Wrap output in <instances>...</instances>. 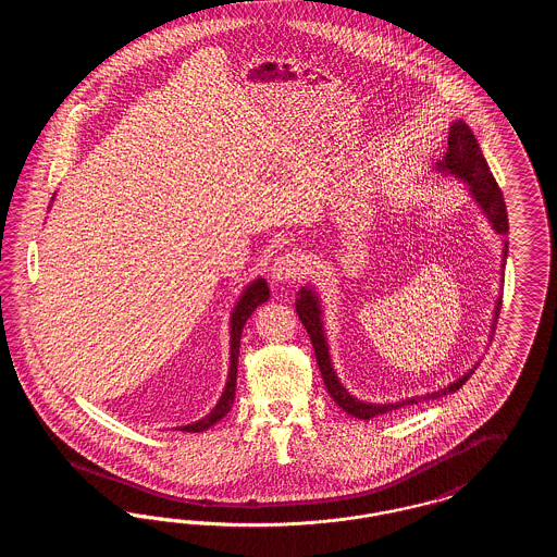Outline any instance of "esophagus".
Listing matches in <instances>:
<instances>
[{"label":"esophagus","instance_id":"34e87169","mask_svg":"<svg viewBox=\"0 0 557 557\" xmlns=\"http://www.w3.org/2000/svg\"><path fill=\"white\" fill-rule=\"evenodd\" d=\"M305 257L296 250H286L284 255L275 257L273 265H271V280L277 284H288L298 280L305 273Z\"/></svg>","mask_w":557,"mask_h":557}]
</instances>
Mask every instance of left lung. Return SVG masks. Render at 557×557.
I'll return each instance as SVG.
<instances>
[{"label": "left lung", "instance_id": "8db88e82", "mask_svg": "<svg viewBox=\"0 0 557 557\" xmlns=\"http://www.w3.org/2000/svg\"><path fill=\"white\" fill-rule=\"evenodd\" d=\"M436 171L441 175H453L457 180H461L463 184H468L470 196L474 198L480 211L484 212V216L488 219L491 227L495 230V234L507 236L509 232V223H507V211H505L504 194L497 186L486 160L482 157V150L478 146L476 135L472 129L463 123V121H453L449 127V150L443 157V160L436 162ZM504 259H502V275H504L505 259H507V239H504ZM499 309H502V296L495 302V311H493V325L491 330H495L497 318H499ZM296 313L302 321L311 345L315 348V359H318L319 371L323 377V384L330 393V397L338 403L341 409H345L348 416L357 418V420H371L375 416H384L388 411H397L398 407H407V405H418L424 400H434V398L447 397L450 393L459 391L468 377L474 373L476 366H472V370L466 371L463 375H459L457 380H453L447 386L425 393V395H416V397L398 398L395 403H368L361 398L352 397L343 382L338 380L332 359H330V346L325 338V330H323V318H321V298L318 292L311 286H305L298 290L296 298Z\"/></svg>", "mask_w": 557, "mask_h": 557}]
</instances>
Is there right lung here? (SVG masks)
Masks as SVG:
<instances>
[{"instance_id": "1", "label": "right lung", "mask_w": 557, "mask_h": 557, "mask_svg": "<svg viewBox=\"0 0 557 557\" xmlns=\"http://www.w3.org/2000/svg\"><path fill=\"white\" fill-rule=\"evenodd\" d=\"M265 300H269V286H267L263 277H257L252 280L242 294H239L238 302L232 311V318H230V373H227V382H225V391L219 398V403L214 405L211 413L194 424L182 425L180 430H186V432H202V430H209L212 424H216L221 418L227 416V411L232 409L234 405V398H236V380H238V357H239V338H242V330L246 325V319L250 318L255 313V309L259 305H263Z\"/></svg>"}]
</instances>
